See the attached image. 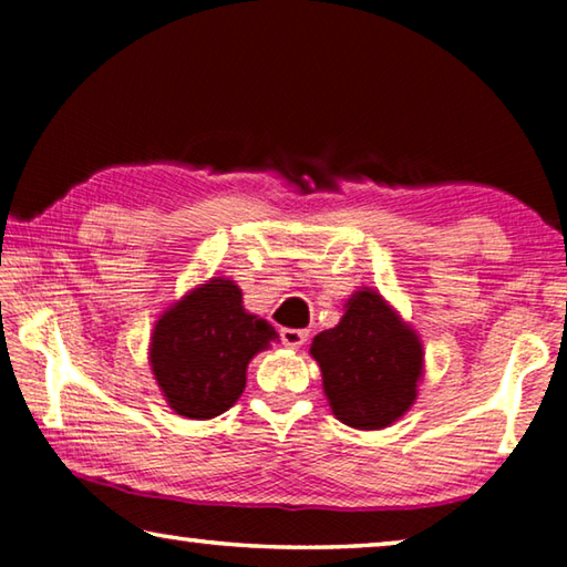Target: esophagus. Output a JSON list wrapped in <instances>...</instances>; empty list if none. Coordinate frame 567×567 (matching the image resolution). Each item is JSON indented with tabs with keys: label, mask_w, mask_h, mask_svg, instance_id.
Wrapping results in <instances>:
<instances>
[{
	"label": "esophagus",
	"mask_w": 567,
	"mask_h": 567,
	"mask_svg": "<svg viewBox=\"0 0 567 567\" xmlns=\"http://www.w3.org/2000/svg\"><path fill=\"white\" fill-rule=\"evenodd\" d=\"M280 338H282V342L287 344V348H292V350H297V348H302V344L307 342V338H310V334H307V330L282 328V330H280Z\"/></svg>",
	"instance_id": "34e87169"
}]
</instances>
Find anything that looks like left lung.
<instances>
[{"mask_svg":"<svg viewBox=\"0 0 567 567\" xmlns=\"http://www.w3.org/2000/svg\"><path fill=\"white\" fill-rule=\"evenodd\" d=\"M332 415L354 430H382L417 400L425 352L417 332L372 287L344 302V315L310 344Z\"/></svg>","mask_w":567,"mask_h":567,"instance_id":"obj_1","label":"left lung"}]
</instances>
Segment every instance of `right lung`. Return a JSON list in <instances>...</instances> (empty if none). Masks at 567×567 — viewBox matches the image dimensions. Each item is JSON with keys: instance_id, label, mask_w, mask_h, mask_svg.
Wrapping results in <instances>:
<instances>
[{"instance_id": "add662e5", "label": "right lung", "mask_w": 567, "mask_h": 567, "mask_svg": "<svg viewBox=\"0 0 567 567\" xmlns=\"http://www.w3.org/2000/svg\"><path fill=\"white\" fill-rule=\"evenodd\" d=\"M277 332L247 312L233 277H209L159 315L150 338V368L167 405L182 417L223 415L243 395L247 364Z\"/></svg>"}]
</instances>
